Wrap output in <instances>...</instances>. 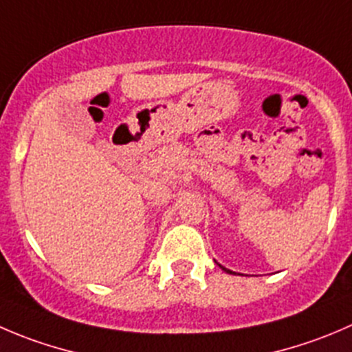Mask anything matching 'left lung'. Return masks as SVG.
Segmentation results:
<instances>
[{
	"label": "left lung",
	"instance_id": "obj_1",
	"mask_svg": "<svg viewBox=\"0 0 352 352\" xmlns=\"http://www.w3.org/2000/svg\"><path fill=\"white\" fill-rule=\"evenodd\" d=\"M221 268H223V267H221ZM223 270L227 272V274H234V272H232V270H227V268H223Z\"/></svg>",
	"mask_w": 352,
	"mask_h": 352
}]
</instances>
